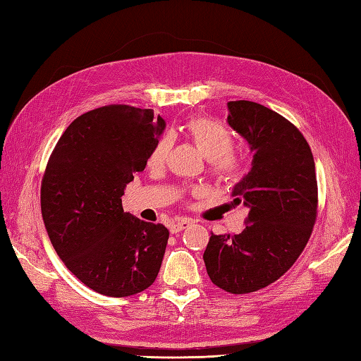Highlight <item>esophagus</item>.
<instances>
[{"instance_id": "1", "label": "esophagus", "mask_w": 361, "mask_h": 361, "mask_svg": "<svg viewBox=\"0 0 361 361\" xmlns=\"http://www.w3.org/2000/svg\"><path fill=\"white\" fill-rule=\"evenodd\" d=\"M190 224H192V220L190 219H176L173 224L171 225V233L172 234H178L183 229L188 228Z\"/></svg>"}]
</instances>
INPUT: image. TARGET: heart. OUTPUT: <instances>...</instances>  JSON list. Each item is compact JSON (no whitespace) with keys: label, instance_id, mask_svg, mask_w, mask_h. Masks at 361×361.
<instances>
[{"label":"heart","instance_id":"obj_1","mask_svg":"<svg viewBox=\"0 0 361 361\" xmlns=\"http://www.w3.org/2000/svg\"><path fill=\"white\" fill-rule=\"evenodd\" d=\"M190 140L209 159L211 172L221 181H234L242 171V161L233 152L234 149V133L231 128L221 122L211 118H195L190 119L186 127ZM172 147V137L169 135L161 136L153 144L147 157V164L150 167H159L164 164L169 152Z\"/></svg>","mask_w":361,"mask_h":361}]
</instances>
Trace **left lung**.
<instances>
[{
	"instance_id": "obj_1",
	"label": "left lung",
	"mask_w": 361,
	"mask_h": 361,
	"mask_svg": "<svg viewBox=\"0 0 361 361\" xmlns=\"http://www.w3.org/2000/svg\"><path fill=\"white\" fill-rule=\"evenodd\" d=\"M228 124L248 141L251 171L233 189L248 208L240 234H212L204 250L211 281L251 293L278 281L307 245L318 209L315 161L302 133L279 113L250 101L228 102Z\"/></svg>"
}]
</instances>
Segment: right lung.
<instances>
[{
    "instance_id": "obj_1",
    "label": "right lung",
    "mask_w": 361,
    "mask_h": 361,
    "mask_svg": "<svg viewBox=\"0 0 361 361\" xmlns=\"http://www.w3.org/2000/svg\"><path fill=\"white\" fill-rule=\"evenodd\" d=\"M166 127L153 110L105 105L74 119L42 180V216L59 257L97 293L124 298L155 282L169 231L122 209L121 197L144 171Z\"/></svg>"
}]
</instances>
